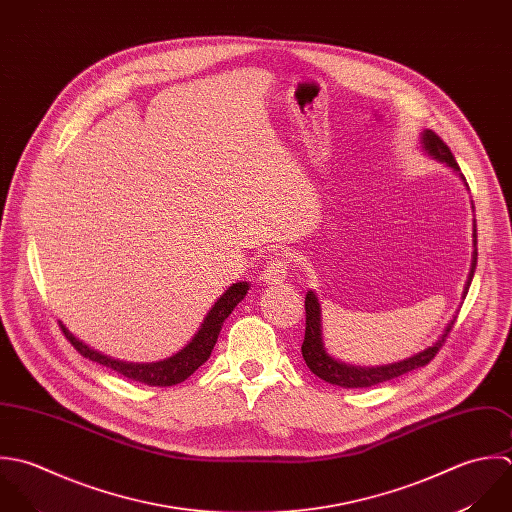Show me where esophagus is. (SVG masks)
<instances>
[{
	"label": "esophagus",
	"mask_w": 512,
	"mask_h": 512,
	"mask_svg": "<svg viewBox=\"0 0 512 512\" xmlns=\"http://www.w3.org/2000/svg\"><path fill=\"white\" fill-rule=\"evenodd\" d=\"M288 276V262L282 256H274L268 260L262 272V282L264 284H282Z\"/></svg>",
	"instance_id": "esophagus-1"
}]
</instances>
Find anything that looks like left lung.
Here are the masks:
<instances>
[{
  "label": "left lung",
  "instance_id": "1",
  "mask_svg": "<svg viewBox=\"0 0 512 512\" xmlns=\"http://www.w3.org/2000/svg\"><path fill=\"white\" fill-rule=\"evenodd\" d=\"M421 147L423 151L439 161V163H445L447 167H451L453 172H457L463 180L465 176L461 174V169L451 153V149L441 141L439 135H435L433 131H423L421 133ZM473 260H471V272H469V278H467V284H465V290H463V298L467 296L469 292V286L473 282V276H475V268H477V224L473 220ZM455 326V318L447 324L445 332L439 336V340L435 341L433 345L425 347L423 351L403 359V361H395V363H387V365H375V367H357V365H347L340 359L332 357L324 345V336H322V308H320V302H318V296L310 290L306 294V336H304V343H302V355H304V361L306 365L310 367V371L314 375H318L320 379L332 383V385H340V387H371V385H377V383H383V381H389V379H395L403 373H409L417 367H423L427 365L435 355L437 351L441 349V345L447 340L449 332L453 330Z\"/></svg>",
  "mask_w": 512,
  "mask_h": 512
}]
</instances>
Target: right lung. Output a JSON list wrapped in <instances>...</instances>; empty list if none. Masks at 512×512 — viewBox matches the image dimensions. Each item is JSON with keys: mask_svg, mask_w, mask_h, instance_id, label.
I'll return each mask as SVG.
<instances>
[{"mask_svg": "<svg viewBox=\"0 0 512 512\" xmlns=\"http://www.w3.org/2000/svg\"><path fill=\"white\" fill-rule=\"evenodd\" d=\"M250 286L248 282H236L232 284L212 306V310L206 314L204 322L200 324L198 332L194 334V338L188 341L178 353H174L172 357H167L163 361H155V363H127V361H119V359H111L95 349H91L89 345H85L83 341L77 340L63 324L61 330L65 334V338L71 341V345L87 359L97 361L105 367L115 369L117 373L125 375L127 379L145 383V385H153V387H169L176 385L180 381H184L186 377H190L212 353L218 334L222 330L224 320L232 314V310L244 300V296L248 294Z\"/></svg>", "mask_w": 512, "mask_h": 512, "instance_id": "1", "label": "right lung"}]
</instances>
